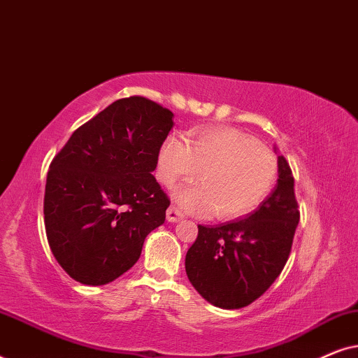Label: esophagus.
<instances>
[{
	"label": "esophagus",
	"instance_id": "34e87169",
	"mask_svg": "<svg viewBox=\"0 0 358 358\" xmlns=\"http://www.w3.org/2000/svg\"><path fill=\"white\" fill-rule=\"evenodd\" d=\"M166 218H168V222H171V223H178L184 218V213L180 212L179 208H176L174 205H171V207L168 208V212H166Z\"/></svg>",
	"mask_w": 358,
	"mask_h": 358
}]
</instances>
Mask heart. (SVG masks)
<instances>
[{
	"label": "heart",
	"mask_w": 358,
	"mask_h": 358,
	"mask_svg": "<svg viewBox=\"0 0 358 358\" xmlns=\"http://www.w3.org/2000/svg\"><path fill=\"white\" fill-rule=\"evenodd\" d=\"M187 144L169 136L158 155V179L166 187L196 174L200 182L176 192L187 212L217 218L248 215L267 197L277 176L272 151L234 129L194 131Z\"/></svg>",
	"instance_id": "obj_1"
}]
</instances>
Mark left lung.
Here are the masks:
<instances>
[{
	"mask_svg": "<svg viewBox=\"0 0 358 358\" xmlns=\"http://www.w3.org/2000/svg\"><path fill=\"white\" fill-rule=\"evenodd\" d=\"M277 164L275 189L259 208L236 222L199 224L197 239L185 256V272L195 290L223 310L256 301L290 256L300 212L290 166L283 156Z\"/></svg>",
	"mask_w": 358,
	"mask_h": 358,
	"instance_id": "8db88e82",
	"label": "left lung"
}]
</instances>
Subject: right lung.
I'll list each match as a JSON object with an SVG mask.
<instances>
[{
    "label": "right lung",
    "mask_w": 358,
    "mask_h": 358,
    "mask_svg": "<svg viewBox=\"0 0 358 358\" xmlns=\"http://www.w3.org/2000/svg\"><path fill=\"white\" fill-rule=\"evenodd\" d=\"M174 114L124 97L73 131L47 174L48 246L71 278L106 285L138 261L145 238L169 207L155 176Z\"/></svg>",
    "instance_id": "1"
}]
</instances>
